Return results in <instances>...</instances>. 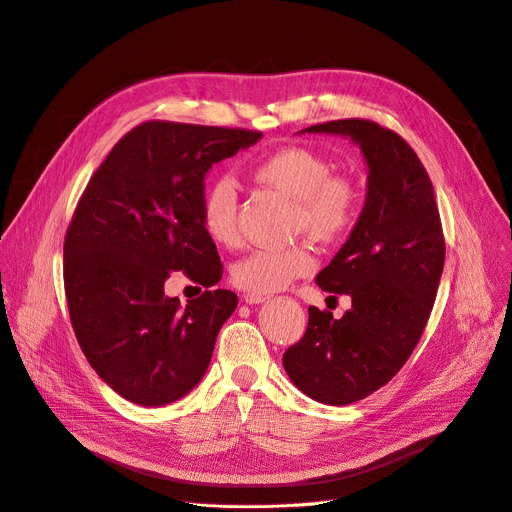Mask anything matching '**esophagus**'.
<instances>
[{
    "label": "esophagus",
    "mask_w": 512,
    "mask_h": 512,
    "mask_svg": "<svg viewBox=\"0 0 512 512\" xmlns=\"http://www.w3.org/2000/svg\"><path fill=\"white\" fill-rule=\"evenodd\" d=\"M243 300H245L247 304H259V302H265L267 296H265V294H245Z\"/></svg>",
    "instance_id": "esophagus-1"
}]
</instances>
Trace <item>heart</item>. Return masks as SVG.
<instances>
[{"instance_id": "1", "label": "heart", "mask_w": 512, "mask_h": 512, "mask_svg": "<svg viewBox=\"0 0 512 512\" xmlns=\"http://www.w3.org/2000/svg\"><path fill=\"white\" fill-rule=\"evenodd\" d=\"M331 161L308 147H286L253 167L257 181L294 198L292 226L318 241L343 239L361 212V192L347 175L331 173ZM239 196L228 179H214L204 190L200 220L220 247L239 239ZM316 259L306 243L286 249H255L230 269V280L249 294H271L312 273Z\"/></svg>"}]
</instances>
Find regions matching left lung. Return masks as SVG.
<instances>
[{"label":"left lung","instance_id":"1","mask_svg":"<svg viewBox=\"0 0 512 512\" xmlns=\"http://www.w3.org/2000/svg\"><path fill=\"white\" fill-rule=\"evenodd\" d=\"M302 132L349 136L367 161L365 206L347 243L316 275L351 310L308 308L304 337L284 353L290 380L322 404L345 406L386 386L421 339L445 263L433 183L400 134L347 118Z\"/></svg>","mask_w":512,"mask_h":512}]
</instances>
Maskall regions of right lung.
Here are the masks:
<instances>
[{"label": "right lung", "instance_id": "obj_1", "mask_svg": "<svg viewBox=\"0 0 512 512\" xmlns=\"http://www.w3.org/2000/svg\"><path fill=\"white\" fill-rule=\"evenodd\" d=\"M259 130L149 120L91 175L65 235V296L77 343L122 398L163 406L198 386L239 298L206 290L185 308L171 271L212 288L222 277L200 204L208 169L255 145Z\"/></svg>", "mask_w": 512, "mask_h": 512}]
</instances>
